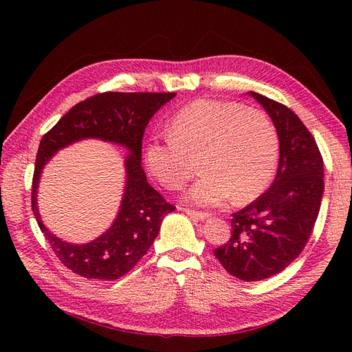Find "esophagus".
<instances>
[{
    "instance_id": "1",
    "label": "esophagus",
    "mask_w": 352,
    "mask_h": 352,
    "mask_svg": "<svg viewBox=\"0 0 352 352\" xmlns=\"http://www.w3.org/2000/svg\"><path fill=\"white\" fill-rule=\"evenodd\" d=\"M182 210L186 213V214H189L190 218H193V219H198V221H204V219H207L208 214L207 212H198V210H192V208H182Z\"/></svg>"
}]
</instances>
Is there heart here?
<instances>
[{
	"label": "heart",
	"instance_id": "b5f03b06",
	"mask_svg": "<svg viewBox=\"0 0 352 352\" xmlns=\"http://www.w3.org/2000/svg\"><path fill=\"white\" fill-rule=\"evenodd\" d=\"M170 133L148 142L145 162L164 188L180 189L197 160L204 174L188 198L195 204H237L256 199L271 183L280 155V138L265 111L242 104L197 100L170 119Z\"/></svg>",
	"mask_w": 352,
	"mask_h": 352
}]
</instances>
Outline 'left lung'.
Returning <instances> with one entry per match:
<instances>
[{
  "mask_svg": "<svg viewBox=\"0 0 352 352\" xmlns=\"http://www.w3.org/2000/svg\"><path fill=\"white\" fill-rule=\"evenodd\" d=\"M280 138L275 180L231 214V237L214 257L236 278L260 281L284 271L307 245L324 193V160L307 126L289 107L251 92Z\"/></svg>",
  "mask_w": 352,
  "mask_h": 352,
  "instance_id": "left-lung-1",
  "label": "left lung"
}]
</instances>
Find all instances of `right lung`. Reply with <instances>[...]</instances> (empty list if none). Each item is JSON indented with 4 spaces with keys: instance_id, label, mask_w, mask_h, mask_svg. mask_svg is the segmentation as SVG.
Masks as SVG:
<instances>
[{
    "instance_id": "right-lung-1",
    "label": "right lung",
    "mask_w": 352,
    "mask_h": 352,
    "mask_svg": "<svg viewBox=\"0 0 352 352\" xmlns=\"http://www.w3.org/2000/svg\"><path fill=\"white\" fill-rule=\"evenodd\" d=\"M175 96L157 92H102L78 102L43 134L34 164L32 208L45 239L62 263L77 275L94 280H118L130 272L159 234L162 221L175 210L148 184L142 168V139L149 119ZM86 137L113 141L131 149L126 161L127 184L122 208L106 234L86 245H72L45 228L35 204L41 169L57 148Z\"/></svg>"
}]
</instances>
